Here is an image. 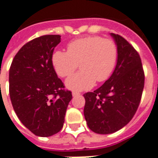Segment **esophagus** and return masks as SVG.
<instances>
[{"instance_id":"1","label":"esophagus","mask_w":158,"mask_h":158,"mask_svg":"<svg viewBox=\"0 0 158 158\" xmlns=\"http://www.w3.org/2000/svg\"><path fill=\"white\" fill-rule=\"evenodd\" d=\"M73 96H79V95H80V93L79 92H76V91H73V92L72 93Z\"/></svg>"}]
</instances>
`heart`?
<instances>
[{
	"instance_id": "b5f03b06",
	"label": "heart",
	"mask_w": 158,
	"mask_h": 158,
	"mask_svg": "<svg viewBox=\"0 0 158 158\" xmlns=\"http://www.w3.org/2000/svg\"><path fill=\"white\" fill-rule=\"evenodd\" d=\"M68 52L56 51L52 55V65L60 77L71 76L79 68L81 71L66 81L73 90L91 88L96 80L103 82L109 79L116 67L118 49L113 40L102 36H87L73 40Z\"/></svg>"
}]
</instances>
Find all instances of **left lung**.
<instances>
[{
	"instance_id": "1",
	"label": "left lung",
	"mask_w": 158,
	"mask_h": 158,
	"mask_svg": "<svg viewBox=\"0 0 158 158\" xmlns=\"http://www.w3.org/2000/svg\"><path fill=\"white\" fill-rule=\"evenodd\" d=\"M118 57L109 79L93 92L84 94V115L96 134L107 135L121 129L133 118L141 100L145 73L135 49L123 37L112 33Z\"/></svg>"
}]
</instances>
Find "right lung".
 I'll return each instance as SVG.
<instances>
[{"instance_id":"obj_1","label":"right lung","mask_w":158,"mask_h":158,"mask_svg":"<svg viewBox=\"0 0 158 158\" xmlns=\"http://www.w3.org/2000/svg\"><path fill=\"white\" fill-rule=\"evenodd\" d=\"M59 35L40 36L23 45L9 69V94L17 116L37 136L58 133L72 92L65 89L52 65Z\"/></svg>"}]
</instances>
